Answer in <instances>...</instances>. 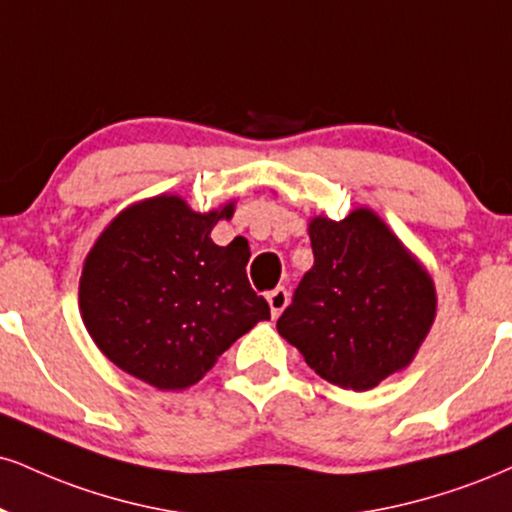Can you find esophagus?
I'll return each mask as SVG.
<instances>
[{"label":"esophagus","instance_id":"1","mask_svg":"<svg viewBox=\"0 0 512 512\" xmlns=\"http://www.w3.org/2000/svg\"><path fill=\"white\" fill-rule=\"evenodd\" d=\"M267 303H269V310H272V317H279L281 312L286 310V305L291 303V293H288L283 286L274 288V291L267 293Z\"/></svg>","mask_w":512,"mask_h":512}]
</instances>
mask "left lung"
<instances>
[{
  "mask_svg": "<svg viewBox=\"0 0 512 512\" xmlns=\"http://www.w3.org/2000/svg\"><path fill=\"white\" fill-rule=\"evenodd\" d=\"M315 264L276 322L319 377L369 391L415 360L436 319V288L374 209L307 224Z\"/></svg>",
  "mask_w": 512,
  "mask_h": 512,
  "instance_id": "1",
  "label": "left lung"
}]
</instances>
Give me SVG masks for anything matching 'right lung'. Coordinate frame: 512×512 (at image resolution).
Instances as JSON below:
<instances>
[{
	"instance_id": "obj_1",
	"label": "right lung",
	"mask_w": 512,
	"mask_h": 512,
	"mask_svg": "<svg viewBox=\"0 0 512 512\" xmlns=\"http://www.w3.org/2000/svg\"><path fill=\"white\" fill-rule=\"evenodd\" d=\"M236 200L195 212L181 195L133 202L109 221L83 262L78 307L107 360L159 391H183L262 319L250 248L209 238Z\"/></svg>"
}]
</instances>
